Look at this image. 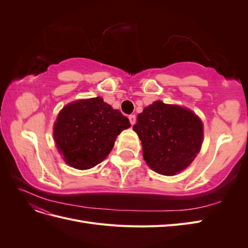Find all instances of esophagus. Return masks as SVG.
Masks as SVG:
<instances>
[{
    "instance_id": "esophagus-1",
    "label": "esophagus",
    "mask_w": 248,
    "mask_h": 248,
    "mask_svg": "<svg viewBox=\"0 0 248 248\" xmlns=\"http://www.w3.org/2000/svg\"><path fill=\"white\" fill-rule=\"evenodd\" d=\"M128 119H129V122H130L131 125L136 124V122H137V117H136V115H129Z\"/></svg>"
}]
</instances>
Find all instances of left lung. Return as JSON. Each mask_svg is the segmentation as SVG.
<instances>
[{"label": "left lung", "instance_id": "obj_1", "mask_svg": "<svg viewBox=\"0 0 248 248\" xmlns=\"http://www.w3.org/2000/svg\"><path fill=\"white\" fill-rule=\"evenodd\" d=\"M133 130L142 146L148 166L172 176L186 169L200 152L202 124L189 109L155 101L139 114Z\"/></svg>", "mask_w": 248, "mask_h": 248}]
</instances>
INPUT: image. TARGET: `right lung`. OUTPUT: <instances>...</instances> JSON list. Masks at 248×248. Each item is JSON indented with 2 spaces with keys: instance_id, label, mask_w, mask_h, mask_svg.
I'll return each mask as SVG.
<instances>
[{
  "instance_id": "add662e5",
  "label": "right lung",
  "mask_w": 248,
  "mask_h": 248,
  "mask_svg": "<svg viewBox=\"0 0 248 248\" xmlns=\"http://www.w3.org/2000/svg\"><path fill=\"white\" fill-rule=\"evenodd\" d=\"M128 127L121 111L96 97L67 104L57 118L54 138L69 166L88 170L106 158L117 136Z\"/></svg>"
}]
</instances>
